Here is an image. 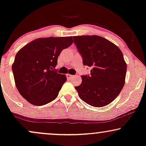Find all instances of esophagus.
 Listing matches in <instances>:
<instances>
[{"label": "esophagus", "instance_id": "esophagus-1", "mask_svg": "<svg viewBox=\"0 0 146 146\" xmlns=\"http://www.w3.org/2000/svg\"><path fill=\"white\" fill-rule=\"evenodd\" d=\"M66 76H67L68 78L70 79V78H73V77H74V76H73V75H71V74H68L66 75Z\"/></svg>", "mask_w": 146, "mask_h": 146}]
</instances>
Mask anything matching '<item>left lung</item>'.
I'll return each instance as SVG.
<instances>
[{"mask_svg": "<svg viewBox=\"0 0 146 146\" xmlns=\"http://www.w3.org/2000/svg\"><path fill=\"white\" fill-rule=\"evenodd\" d=\"M84 66L90 74L82 76V82L75 86L79 97L94 107L108 105L116 98L125 84L127 64L120 49L100 36H73Z\"/></svg>", "mask_w": 146, "mask_h": 146, "instance_id": "obj_1", "label": "left lung"}]
</instances>
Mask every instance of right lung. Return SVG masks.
<instances>
[{"label": "right lung", "mask_w": 146, "mask_h": 146, "mask_svg": "<svg viewBox=\"0 0 146 146\" xmlns=\"http://www.w3.org/2000/svg\"><path fill=\"white\" fill-rule=\"evenodd\" d=\"M73 43L72 36L36 39L16 54L12 69L16 86L32 104L43 106L56 98L66 81L55 71L58 57Z\"/></svg>", "instance_id": "1"}]
</instances>
